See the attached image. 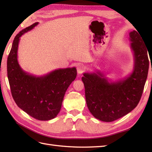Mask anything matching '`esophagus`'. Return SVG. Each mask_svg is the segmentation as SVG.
Listing matches in <instances>:
<instances>
[{
  "label": "esophagus",
  "mask_w": 152,
  "mask_h": 152,
  "mask_svg": "<svg viewBox=\"0 0 152 152\" xmlns=\"http://www.w3.org/2000/svg\"><path fill=\"white\" fill-rule=\"evenodd\" d=\"M84 66L83 65V64H79V65L77 66V72L79 74H82V72L84 71Z\"/></svg>",
  "instance_id": "obj_1"
}]
</instances>
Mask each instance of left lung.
Returning <instances> with one entry per match:
<instances>
[{
    "label": "left lung",
    "mask_w": 152,
    "mask_h": 152,
    "mask_svg": "<svg viewBox=\"0 0 152 152\" xmlns=\"http://www.w3.org/2000/svg\"><path fill=\"white\" fill-rule=\"evenodd\" d=\"M131 48L134 55L133 72L124 79L108 82L102 72H85L82 78L85 86L87 106L96 119L111 122L136 108L146 83L149 59L144 40L139 33H129Z\"/></svg>",
    "instance_id": "left-lung-1"
}]
</instances>
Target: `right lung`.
<instances>
[{"label":"right lung","instance_id":"1","mask_svg":"<svg viewBox=\"0 0 152 152\" xmlns=\"http://www.w3.org/2000/svg\"><path fill=\"white\" fill-rule=\"evenodd\" d=\"M38 23L16 35L7 60L8 78L12 97L18 107L41 121L50 120L59 114L66 89L76 78L75 67L55 70L46 75L36 76L23 70L18 61L20 37Z\"/></svg>","mask_w":152,"mask_h":152}]
</instances>
